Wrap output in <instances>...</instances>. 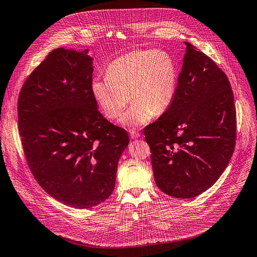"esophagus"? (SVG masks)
I'll use <instances>...</instances> for the list:
<instances>
[{
    "instance_id": "34e87169",
    "label": "esophagus",
    "mask_w": 257,
    "mask_h": 257,
    "mask_svg": "<svg viewBox=\"0 0 257 257\" xmlns=\"http://www.w3.org/2000/svg\"><path fill=\"white\" fill-rule=\"evenodd\" d=\"M130 135H131V137H132V139H138V138H140L141 133L137 132V131H135V130H132V131H130Z\"/></svg>"
}]
</instances>
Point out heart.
Returning <instances> with one entry per match:
<instances>
[{
	"instance_id": "obj_1",
	"label": "heart",
	"mask_w": 257,
	"mask_h": 257,
	"mask_svg": "<svg viewBox=\"0 0 257 257\" xmlns=\"http://www.w3.org/2000/svg\"><path fill=\"white\" fill-rule=\"evenodd\" d=\"M178 71L174 58L163 50L138 49L115 58L106 68V77L94 78L91 92L109 119L123 114L121 123L137 127L154 115L164 114L177 90Z\"/></svg>"
}]
</instances>
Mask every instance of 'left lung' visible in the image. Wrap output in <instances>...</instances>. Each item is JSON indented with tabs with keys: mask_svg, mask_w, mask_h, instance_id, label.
Instances as JSON below:
<instances>
[{
	"mask_svg": "<svg viewBox=\"0 0 257 257\" xmlns=\"http://www.w3.org/2000/svg\"><path fill=\"white\" fill-rule=\"evenodd\" d=\"M170 108L144 128L154 180L166 194L190 199L210 188L235 146L236 115L225 73L188 42Z\"/></svg>",
	"mask_w": 257,
	"mask_h": 257,
	"instance_id": "8db88e82",
	"label": "left lung"
}]
</instances>
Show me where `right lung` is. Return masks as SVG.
I'll return each instance as SVG.
<instances>
[{"label": "right lung", "mask_w": 257, "mask_h": 257, "mask_svg": "<svg viewBox=\"0 0 257 257\" xmlns=\"http://www.w3.org/2000/svg\"><path fill=\"white\" fill-rule=\"evenodd\" d=\"M63 47L48 53L18 96V130L34 178L58 202L86 209L115 187L128 135L97 110L92 58Z\"/></svg>", "instance_id": "1"}]
</instances>
